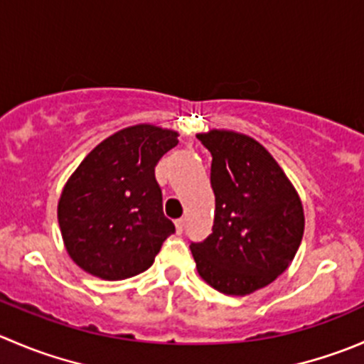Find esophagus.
Segmentation results:
<instances>
[{
    "mask_svg": "<svg viewBox=\"0 0 364 364\" xmlns=\"http://www.w3.org/2000/svg\"><path fill=\"white\" fill-rule=\"evenodd\" d=\"M183 228H185V218H178V220H176V231L181 232Z\"/></svg>",
    "mask_w": 364,
    "mask_h": 364,
    "instance_id": "esophagus-1",
    "label": "esophagus"
}]
</instances>
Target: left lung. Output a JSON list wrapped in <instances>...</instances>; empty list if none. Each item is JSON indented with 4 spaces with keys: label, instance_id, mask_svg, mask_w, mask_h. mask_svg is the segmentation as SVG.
I'll return each mask as SVG.
<instances>
[{
    "label": "left lung",
    "instance_id": "obj_1",
    "mask_svg": "<svg viewBox=\"0 0 364 364\" xmlns=\"http://www.w3.org/2000/svg\"><path fill=\"white\" fill-rule=\"evenodd\" d=\"M213 232L192 243L200 279L225 295L261 290L287 270L304 235V208L283 168L252 136L208 129Z\"/></svg>",
    "mask_w": 364,
    "mask_h": 364
}]
</instances>
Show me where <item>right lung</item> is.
Instances as JSON below:
<instances>
[{
  "mask_svg": "<svg viewBox=\"0 0 364 364\" xmlns=\"http://www.w3.org/2000/svg\"><path fill=\"white\" fill-rule=\"evenodd\" d=\"M178 136L147 122L128 126L97 144L70 174L56 215L67 254L81 270L121 281L153 264L176 231L164 215L154 167Z\"/></svg>",
  "mask_w": 364,
  "mask_h": 364,
  "instance_id": "add662e5",
  "label": "right lung"
}]
</instances>
